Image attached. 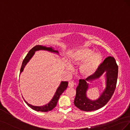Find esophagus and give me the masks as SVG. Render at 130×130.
<instances>
[{"label": "esophagus", "instance_id": "34e87169", "mask_svg": "<svg viewBox=\"0 0 130 130\" xmlns=\"http://www.w3.org/2000/svg\"><path fill=\"white\" fill-rule=\"evenodd\" d=\"M74 85V83L73 81H70L69 83V87H71V88L73 87Z\"/></svg>", "mask_w": 130, "mask_h": 130}]
</instances>
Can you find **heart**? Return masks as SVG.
Returning a JSON list of instances; mask_svg holds the SVG:
<instances>
[{"mask_svg": "<svg viewBox=\"0 0 130 130\" xmlns=\"http://www.w3.org/2000/svg\"><path fill=\"white\" fill-rule=\"evenodd\" d=\"M93 53L92 50L83 47L75 51L72 55V63L79 65L85 61L79 68L80 73L83 77L87 78L92 75L102 61V57L100 53L96 52L92 55Z\"/></svg>", "mask_w": 130, "mask_h": 130, "instance_id": "obj_1", "label": "heart"}]
</instances>
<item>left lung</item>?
Masks as SVG:
<instances>
[{
	"mask_svg": "<svg viewBox=\"0 0 130 130\" xmlns=\"http://www.w3.org/2000/svg\"><path fill=\"white\" fill-rule=\"evenodd\" d=\"M118 71L116 60L113 57L109 56L105 59L92 75L85 80L80 79L76 88V96L74 101L75 106L85 111H94L104 106L111 98L116 88ZM103 74L106 77V88L97 100L89 99L87 96L89 85L88 82L98 79Z\"/></svg>",
	"mask_w": 130,
	"mask_h": 130,
	"instance_id": "obj_1",
	"label": "left lung"
}]
</instances>
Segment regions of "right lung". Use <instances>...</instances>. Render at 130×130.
Returning a JSON list of instances; mask_svg holds the SVG:
<instances>
[{
	"mask_svg": "<svg viewBox=\"0 0 130 130\" xmlns=\"http://www.w3.org/2000/svg\"><path fill=\"white\" fill-rule=\"evenodd\" d=\"M39 50H45L49 51L52 53H56V54H57L58 55H59V52L58 50H55L54 49H53L52 47H46L43 45H37L32 47V49L29 51L28 54L27 55L26 57L25 58V59L22 61V64L21 65V68L20 70V74L22 73V72H23L24 68H25L26 65L28 62L29 61L30 59L35 54V52L37 51H39ZM68 86V81H61L60 85L59 86V87H58L56 92L54 96V97L52 99V100L50 101L47 103L45 105H43V106H34V105H31L30 104H29L25 100V99H23L25 102L26 103V104L28 105L29 107L31 108L32 109L36 110L37 111H41V112H47L49 111H51L53 109H54L55 107L57 105V103L58 101L60 96L62 94V93H63L64 91L66 90Z\"/></svg>",
	"mask_w": 130,
	"mask_h": 130,
	"instance_id": "obj_1",
	"label": "right lung"
}]
</instances>
